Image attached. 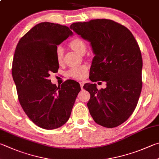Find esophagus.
<instances>
[{"instance_id":"34e87169","label":"esophagus","mask_w":159,"mask_h":159,"mask_svg":"<svg viewBox=\"0 0 159 159\" xmlns=\"http://www.w3.org/2000/svg\"><path fill=\"white\" fill-rule=\"evenodd\" d=\"M80 88L81 89H83V85H84V83H83V82H80Z\"/></svg>"}]
</instances>
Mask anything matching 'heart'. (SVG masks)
I'll return each mask as SVG.
<instances>
[{
    "label": "heart",
    "instance_id": "b5f03b06",
    "mask_svg": "<svg viewBox=\"0 0 159 159\" xmlns=\"http://www.w3.org/2000/svg\"><path fill=\"white\" fill-rule=\"evenodd\" d=\"M70 46L73 48L74 51H76L77 53L82 54L83 52H85L87 45L85 41L79 37H76L71 40L70 42ZM56 56L57 62L61 63L63 60L64 57V50L62 46H57L56 51ZM87 67L85 65L79 66V67H74L70 69L68 71V75L71 78L76 79H81L85 76Z\"/></svg>",
    "mask_w": 159,
    "mask_h": 159
}]
</instances>
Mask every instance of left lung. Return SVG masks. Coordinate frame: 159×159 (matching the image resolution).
Segmentation results:
<instances>
[{"instance_id":"left-lung-1","label":"left lung","mask_w":159,"mask_h":159,"mask_svg":"<svg viewBox=\"0 0 159 159\" xmlns=\"http://www.w3.org/2000/svg\"><path fill=\"white\" fill-rule=\"evenodd\" d=\"M70 28L90 42L95 54L89 79L106 81L107 86H83L90 94L89 113L98 125L116 127L134 112L142 90L143 59L138 42L127 28L110 19L74 23Z\"/></svg>"}]
</instances>
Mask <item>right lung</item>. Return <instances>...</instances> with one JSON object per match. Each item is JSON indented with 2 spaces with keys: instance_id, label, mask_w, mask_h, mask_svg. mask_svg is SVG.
Instances as JSON below:
<instances>
[{
  "instance_id": "obj_1",
  "label": "right lung",
  "mask_w": 159,
  "mask_h": 159,
  "mask_svg": "<svg viewBox=\"0 0 159 159\" xmlns=\"http://www.w3.org/2000/svg\"><path fill=\"white\" fill-rule=\"evenodd\" d=\"M71 34L66 25L40 23L20 39L14 52L11 73L19 103L32 122L42 129L65 125L80 90L74 80L57 87L49 79L59 68L57 46Z\"/></svg>"
}]
</instances>
